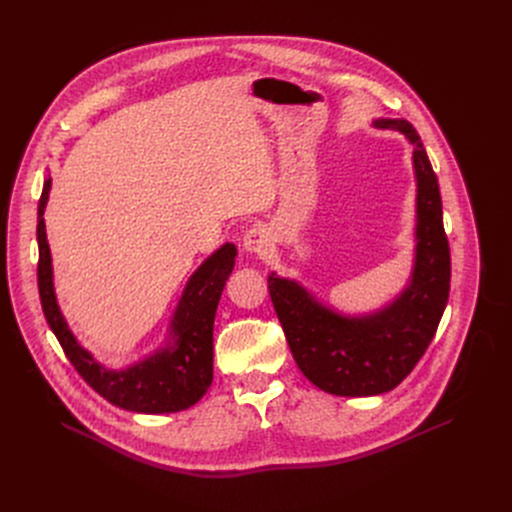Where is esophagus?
Here are the masks:
<instances>
[{"instance_id":"34e87169","label":"esophagus","mask_w":512,"mask_h":512,"mask_svg":"<svg viewBox=\"0 0 512 512\" xmlns=\"http://www.w3.org/2000/svg\"><path fill=\"white\" fill-rule=\"evenodd\" d=\"M271 248V235L262 225H254L243 235V250L250 254H264Z\"/></svg>"}]
</instances>
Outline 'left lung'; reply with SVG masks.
<instances>
[{
  "mask_svg": "<svg viewBox=\"0 0 512 512\" xmlns=\"http://www.w3.org/2000/svg\"><path fill=\"white\" fill-rule=\"evenodd\" d=\"M373 125L396 129L415 145L417 248L402 294L377 312L346 316L316 302L300 283L275 273L269 277L271 300L296 364L308 381L335 396H377L402 383L431 344L450 294L442 196L423 141L402 118H379Z\"/></svg>",
  "mask_w": 512,
  "mask_h": 512,
  "instance_id": "obj_1",
  "label": "left lung"
}]
</instances>
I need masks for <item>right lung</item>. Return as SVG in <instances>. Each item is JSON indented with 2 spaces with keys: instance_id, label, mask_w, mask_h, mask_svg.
Returning <instances> with one entry per match:
<instances>
[{
  "instance_id": "obj_1",
  "label": "right lung",
  "mask_w": 512,
  "mask_h": 512,
  "mask_svg": "<svg viewBox=\"0 0 512 512\" xmlns=\"http://www.w3.org/2000/svg\"><path fill=\"white\" fill-rule=\"evenodd\" d=\"M50 189L52 179H45L37 208V283L47 325L58 337L72 367L102 398L131 412L162 415V412H179L196 404L212 383L214 314L225 281L229 279L235 264L237 250L233 243H225L223 248H218L189 277L173 314V321H170V339L173 342L129 369L110 371L77 342L56 302L52 254L43 221Z\"/></svg>"
}]
</instances>
